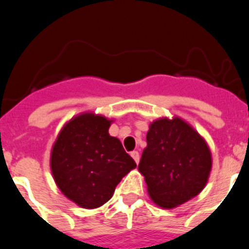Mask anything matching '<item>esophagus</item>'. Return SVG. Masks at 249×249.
Returning <instances> with one entry per match:
<instances>
[{
	"label": "esophagus",
	"instance_id": "obj_1",
	"mask_svg": "<svg viewBox=\"0 0 249 249\" xmlns=\"http://www.w3.org/2000/svg\"><path fill=\"white\" fill-rule=\"evenodd\" d=\"M131 156H132V158L135 160L136 163L138 164V162H140V153H138L137 151H133V152H131Z\"/></svg>",
	"mask_w": 249,
	"mask_h": 249
}]
</instances>
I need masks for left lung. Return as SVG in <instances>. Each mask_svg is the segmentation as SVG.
<instances>
[{"instance_id":"left-lung-1","label":"left lung","mask_w":249,"mask_h":249,"mask_svg":"<svg viewBox=\"0 0 249 249\" xmlns=\"http://www.w3.org/2000/svg\"><path fill=\"white\" fill-rule=\"evenodd\" d=\"M146 140L138 171L157 206L175 208L203 190L212 168V155L193 127L179 117L160 118L149 124Z\"/></svg>"}]
</instances>
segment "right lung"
<instances>
[{"mask_svg": "<svg viewBox=\"0 0 249 249\" xmlns=\"http://www.w3.org/2000/svg\"><path fill=\"white\" fill-rule=\"evenodd\" d=\"M111 120L92 112L66 123L51 151V171L61 192L82 208L109 201L116 186L136 168L121 141L108 133Z\"/></svg>", "mask_w": 249, "mask_h": 249, "instance_id": "add662e5", "label": "right lung"}]
</instances>
